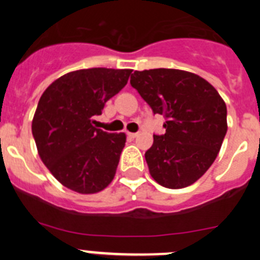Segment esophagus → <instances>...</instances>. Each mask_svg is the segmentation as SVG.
<instances>
[{
	"instance_id": "esophagus-1",
	"label": "esophagus",
	"mask_w": 260,
	"mask_h": 260,
	"mask_svg": "<svg viewBox=\"0 0 260 260\" xmlns=\"http://www.w3.org/2000/svg\"><path fill=\"white\" fill-rule=\"evenodd\" d=\"M127 135L130 138H133V139H134V138L139 137V133H127Z\"/></svg>"
}]
</instances>
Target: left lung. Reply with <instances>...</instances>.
Masks as SVG:
<instances>
[{"label": "left lung", "instance_id": "8db88e82", "mask_svg": "<svg viewBox=\"0 0 260 260\" xmlns=\"http://www.w3.org/2000/svg\"><path fill=\"white\" fill-rule=\"evenodd\" d=\"M130 84L153 114L165 117V134L153 135L146 161L153 180L168 189L198 181L215 161L228 130L226 105L207 80L189 71H134Z\"/></svg>", "mask_w": 260, "mask_h": 260}]
</instances>
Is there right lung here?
<instances>
[{
	"label": "right lung",
	"instance_id": "add662e5",
	"mask_svg": "<svg viewBox=\"0 0 260 260\" xmlns=\"http://www.w3.org/2000/svg\"><path fill=\"white\" fill-rule=\"evenodd\" d=\"M132 71H71L41 95L32 135L45 167L68 189L95 194L114 178L126 135L96 128L92 117L100 116L105 103L126 86Z\"/></svg>",
	"mask_w": 260,
	"mask_h": 260
}]
</instances>
